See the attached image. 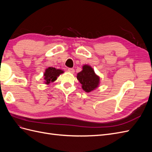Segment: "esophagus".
Wrapping results in <instances>:
<instances>
[{
	"mask_svg": "<svg viewBox=\"0 0 152 152\" xmlns=\"http://www.w3.org/2000/svg\"><path fill=\"white\" fill-rule=\"evenodd\" d=\"M68 71L71 73H74V72H75V70L73 68H68Z\"/></svg>",
	"mask_w": 152,
	"mask_h": 152,
	"instance_id": "esophagus-1",
	"label": "esophagus"
}]
</instances>
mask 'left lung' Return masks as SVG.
Wrapping results in <instances>:
<instances>
[{
  "label": "left lung",
  "instance_id": "1",
  "mask_svg": "<svg viewBox=\"0 0 152 152\" xmlns=\"http://www.w3.org/2000/svg\"><path fill=\"white\" fill-rule=\"evenodd\" d=\"M77 79L82 84V88L87 93H89L97 88L99 84V77L96 74L91 66L85 65L82 70L77 73Z\"/></svg>",
  "mask_w": 152,
  "mask_h": 152
}]
</instances>
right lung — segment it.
I'll return each instance as SVG.
<instances>
[{"mask_svg": "<svg viewBox=\"0 0 152 152\" xmlns=\"http://www.w3.org/2000/svg\"><path fill=\"white\" fill-rule=\"evenodd\" d=\"M64 72L60 69H56L53 67H49L45 70L44 73V79L45 84H49L57 79V78Z\"/></svg>", "mask_w": 152, "mask_h": 152, "instance_id": "add662e5", "label": "right lung"}]
</instances>
